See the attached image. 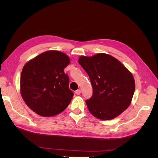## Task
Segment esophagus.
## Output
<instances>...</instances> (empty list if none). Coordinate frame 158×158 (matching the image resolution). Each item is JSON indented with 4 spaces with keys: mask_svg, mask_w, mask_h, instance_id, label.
Instances as JSON below:
<instances>
[{
    "mask_svg": "<svg viewBox=\"0 0 158 158\" xmlns=\"http://www.w3.org/2000/svg\"><path fill=\"white\" fill-rule=\"evenodd\" d=\"M81 93V90L79 89H77L76 91H75V94H77V95H80Z\"/></svg>",
    "mask_w": 158,
    "mask_h": 158,
    "instance_id": "1",
    "label": "esophagus"
}]
</instances>
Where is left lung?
Instances as JSON below:
<instances>
[{"label":"left lung","instance_id":"obj_1","mask_svg":"<svg viewBox=\"0 0 158 158\" xmlns=\"http://www.w3.org/2000/svg\"><path fill=\"white\" fill-rule=\"evenodd\" d=\"M78 62L92 85L93 95L85 103L94 117L111 120L128 108L135 82L131 72L120 61L109 55L99 53L80 56Z\"/></svg>","mask_w":158,"mask_h":158}]
</instances>
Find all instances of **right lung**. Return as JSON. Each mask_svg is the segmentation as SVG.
<instances>
[{
    "instance_id": "obj_1",
    "label": "right lung",
    "mask_w": 158,
    "mask_h": 158,
    "mask_svg": "<svg viewBox=\"0 0 158 158\" xmlns=\"http://www.w3.org/2000/svg\"><path fill=\"white\" fill-rule=\"evenodd\" d=\"M70 63L64 53L48 51L24 65L20 78L23 101L32 111L44 117L63 112L74 93L69 89V77L64 69Z\"/></svg>"
}]
</instances>
